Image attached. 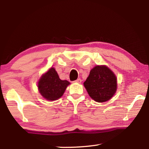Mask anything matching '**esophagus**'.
<instances>
[{
  "label": "esophagus",
  "instance_id": "1",
  "mask_svg": "<svg viewBox=\"0 0 149 149\" xmlns=\"http://www.w3.org/2000/svg\"><path fill=\"white\" fill-rule=\"evenodd\" d=\"M74 83H77V84H81V79L79 78V79H77V80L74 81H73Z\"/></svg>",
  "mask_w": 149,
  "mask_h": 149
}]
</instances>
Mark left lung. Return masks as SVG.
I'll use <instances>...</instances> for the list:
<instances>
[{"label":"left lung","mask_w":149,"mask_h":149,"mask_svg":"<svg viewBox=\"0 0 149 149\" xmlns=\"http://www.w3.org/2000/svg\"><path fill=\"white\" fill-rule=\"evenodd\" d=\"M90 97L97 102H104L112 99L117 91V77L105 65H97L91 70L84 83Z\"/></svg>","instance_id":"obj_1"}]
</instances>
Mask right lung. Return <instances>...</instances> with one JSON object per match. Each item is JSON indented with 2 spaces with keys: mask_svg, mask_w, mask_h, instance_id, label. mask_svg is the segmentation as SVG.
I'll return each mask as SVG.
<instances>
[{
  "mask_svg": "<svg viewBox=\"0 0 149 149\" xmlns=\"http://www.w3.org/2000/svg\"><path fill=\"white\" fill-rule=\"evenodd\" d=\"M70 84L67 80L60 79L56 70L52 67L41 75L37 87L39 93L45 99L54 101L62 97Z\"/></svg>",
  "mask_w": 149,
  "mask_h": 149,
  "instance_id": "obj_1",
  "label": "right lung"
}]
</instances>
